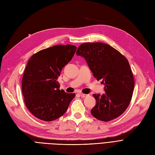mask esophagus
<instances>
[{
	"instance_id": "esophagus-1",
	"label": "esophagus",
	"mask_w": 155,
	"mask_h": 155,
	"mask_svg": "<svg viewBox=\"0 0 155 155\" xmlns=\"http://www.w3.org/2000/svg\"><path fill=\"white\" fill-rule=\"evenodd\" d=\"M79 95H80L82 98H85V97H87V94H83V93H79Z\"/></svg>"
}]
</instances>
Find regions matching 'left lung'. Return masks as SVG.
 <instances>
[{"mask_svg": "<svg viewBox=\"0 0 155 155\" xmlns=\"http://www.w3.org/2000/svg\"><path fill=\"white\" fill-rule=\"evenodd\" d=\"M76 55L86 60L93 76L102 79L103 94H93L96 106L91 110L96 119L110 121L122 115L131 101L134 88L132 70L127 58L111 45L101 43H84Z\"/></svg>", "mask_w": 155, "mask_h": 155, "instance_id": "left-lung-1", "label": "left lung"}]
</instances>
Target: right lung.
<instances>
[{
	"instance_id": "obj_1",
	"label": "right lung",
	"mask_w": 155,
	"mask_h": 155,
	"mask_svg": "<svg viewBox=\"0 0 155 155\" xmlns=\"http://www.w3.org/2000/svg\"><path fill=\"white\" fill-rule=\"evenodd\" d=\"M76 49L70 44L55 45L37 52L28 61L22 79V93L27 107L36 117L52 121L67 110L76 95L60 90L57 79Z\"/></svg>"
}]
</instances>
